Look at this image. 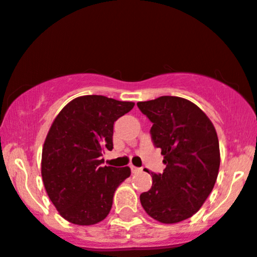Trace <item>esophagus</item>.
Wrapping results in <instances>:
<instances>
[{
	"label": "esophagus",
	"mask_w": 257,
	"mask_h": 257,
	"mask_svg": "<svg viewBox=\"0 0 257 257\" xmlns=\"http://www.w3.org/2000/svg\"><path fill=\"white\" fill-rule=\"evenodd\" d=\"M142 171H143V167L132 166V172H133V174H138V172H142Z\"/></svg>",
	"instance_id": "1"
}]
</instances>
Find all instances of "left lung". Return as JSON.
<instances>
[{
    "label": "left lung",
    "instance_id": "8db88e82",
    "mask_svg": "<svg viewBox=\"0 0 257 257\" xmlns=\"http://www.w3.org/2000/svg\"><path fill=\"white\" fill-rule=\"evenodd\" d=\"M137 106L153 123L151 140L161 149L166 166L163 174L151 172L153 186L140 194L142 206L161 223L187 219L198 212L217 181V132L202 109L181 97L161 96Z\"/></svg>",
    "mask_w": 257,
    "mask_h": 257
}]
</instances>
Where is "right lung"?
<instances>
[{
	"instance_id": "add662e5",
	"label": "right lung",
	"mask_w": 257,
	"mask_h": 257,
	"mask_svg": "<svg viewBox=\"0 0 257 257\" xmlns=\"http://www.w3.org/2000/svg\"><path fill=\"white\" fill-rule=\"evenodd\" d=\"M134 107L106 96L77 97L53 121L42 153V177L60 215L77 225H92L109 213L118 186L131 169L101 166L113 149V124Z\"/></svg>"
}]
</instances>
